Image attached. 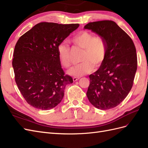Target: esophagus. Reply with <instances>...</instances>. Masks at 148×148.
Instances as JSON below:
<instances>
[{
  "mask_svg": "<svg viewBox=\"0 0 148 148\" xmlns=\"http://www.w3.org/2000/svg\"><path fill=\"white\" fill-rule=\"evenodd\" d=\"M79 79V77H73V82H76V81H77L78 79Z\"/></svg>",
  "mask_w": 148,
  "mask_h": 148,
  "instance_id": "obj_1",
  "label": "esophagus"
}]
</instances>
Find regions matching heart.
Wrapping results in <instances>:
<instances>
[{
  "instance_id": "obj_1",
  "label": "heart",
  "mask_w": 148,
  "mask_h": 148,
  "mask_svg": "<svg viewBox=\"0 0 148 148\" xmlns=\"http://www.w3.org/2000/svg\"><path fill=\"white\" fill-rule=\"evenodd\" d=\"M75 47L83 49L80 62L82 64L69 70V74L81 77L91 72L93 68L98 69L104 63L107 53V45L105 39L88 31H82L71 38ZM60 61L66 68L73 64L71 59V49L66 42H62L57 47Z\"/></svg>"
}]
</instances>
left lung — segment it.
I'll use <instances>...</instances> for the list:
<instances>
[{"mask_svg": "<svg viewBox=\"0 0 148 148\" xmlns=\"http://www.w3.org/2000/svg\"><path fill=\"white\" fill-rule=\"evenodd\" d=\"M84 28L104 38L107 45L104 62L96 72L89 76L90 83L87 97L97 109H112L125 99L133 86L137 70L135 44L113 21L91 22Z\"/></svg>", "mask_w": 148, "mask_h": 148, "instance_id": "left-lung-1", "label": "left lung"}]
</instances>
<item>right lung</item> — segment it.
Segmentation results:
<instances>
[{"label":"right lung","mask_w":148,"mask_h":148,"mask_svg":"<svg viewBox=\"0 0 148 148\" xmlns=\"http://www.w3.org/2000/svg\"><path fill=\"white\" fill-rule=\"evenodd\" d=\"M78 26L41 22L18 40L12 60L15 79L31 106L53 108L63 99L66 85L73 83L62 69L57 47Z\"/></svg>","instance_id":"1"}]
</instances>
